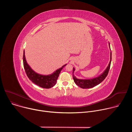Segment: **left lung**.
I'll return each mask as SVG.
<instances>
[{
  "mask_svg": "<svg viewBox=\"0 0 132 132\" xmlns=\"http://www.w3.org/2000/svg\"><path fill=\"white\" fill-rule=\"evenodd\" d=\"M109 47L110 48V43H109ZM112 60V53L111 52H110V61L109 62V64L108 66H107L106 68L104 70V71L100 74L99 76L91 78V79H78L73 75L74 71L75 70V68H73V74H72V77L74 82H75L78 86L80 87V88L82 89H88V88H91L93 87H95L96 86L100 84L101 82L103 81V80L106 78L107 75L108 74L109 71L110 70V65H111V62Z\"/></svg>",
  "mask_w": 132,
  "mask_h": 132,
  "instance_id": "1",
  "label": "left lung"
}]
</instances>
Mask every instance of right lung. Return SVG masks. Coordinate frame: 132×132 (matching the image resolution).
<instances>
[{
  "label": "right lung",
  "mask_w": 132,
  "mask_h": 132,
  "mask_svg": "<svg viewBox=\"0 0 132 132\" xmlns=\"http://www.w3.org/2000/svg\"><path fill=\"white\" fill-rule=\"evenodd\" d=\"M23 62L25 71L29 79L35 85L46 89L51 88L55 85L61 70L67 65H63L61 68L55 70L52 74L44 75L36 72L27 63L25 57L24 50L23 51Z\"/></svg>",
  "instance_id": "1"
}]
</instances>
